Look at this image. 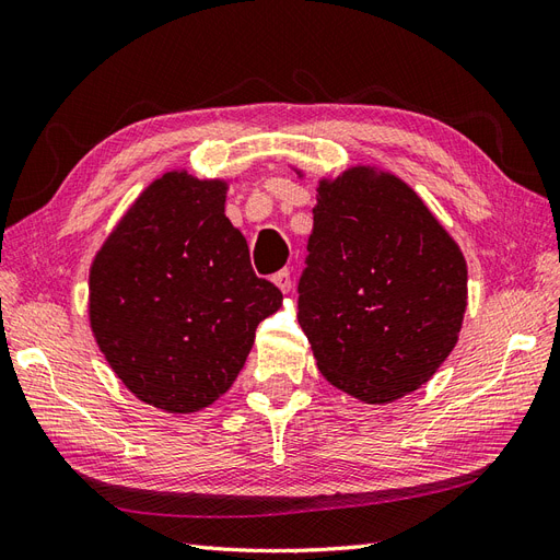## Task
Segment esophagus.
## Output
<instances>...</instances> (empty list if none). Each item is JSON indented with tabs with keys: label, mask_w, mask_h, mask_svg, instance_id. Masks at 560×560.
I'll list each match as a JSON object with an SVG mask.
<instances>
[{
	"label": "esophagus",
	"mask_w": 560,
	"mask_h": 560,
	"mask_svg": "<svg viewBox=\"0 0 560 560\" xmlns=\"http://www.w3.org/2000/svg\"><path fill=\"white\" fill-rule=\"evenodd\" d=\"M273 282L278 284V290L280 292H290L292 290V276H290V270H287V268H282V270H278V273L273 276Z\"/></svg>",
	"instance_id": "obj_1"
}]
</instances>
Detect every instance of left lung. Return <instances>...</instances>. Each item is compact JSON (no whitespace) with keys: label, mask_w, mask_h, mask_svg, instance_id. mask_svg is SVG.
Listing matches in <instances>:
<instances>
[{"label":"left lung","mask_w":560,"mask_h":560,"mask_svg":"<svg viewBox=\"0 0 560 560\" xmlns=\"http://www.w3.org/2000/svg\"><path fill=\"white\" fill-rule=\"evenodd\" d=\"M465 306L463 252L409 184L364 165L319 182L299 325L331 385L366 404L413 393L455 348Z\"/></svg>","instance_id":"1"}]
</instances>
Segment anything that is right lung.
Listing matches in <instances>:
<instances>
[{"instance_id":"obj_1","label":"right lung","mask_w":560,"mask_h":560,"mask_svg":"<svg viewBox=\"0 0 560 560\" xmlns=\"http://www.w3.org/2000/svg\"><path fill=\"white\" fill-rule=\"evenodd\" d=\"M226 184L165 173L144 189L91 266V329L144 404L206 409L233 385L259 322L280 308L224 214Z\"/></svg>"}]
</instances>
